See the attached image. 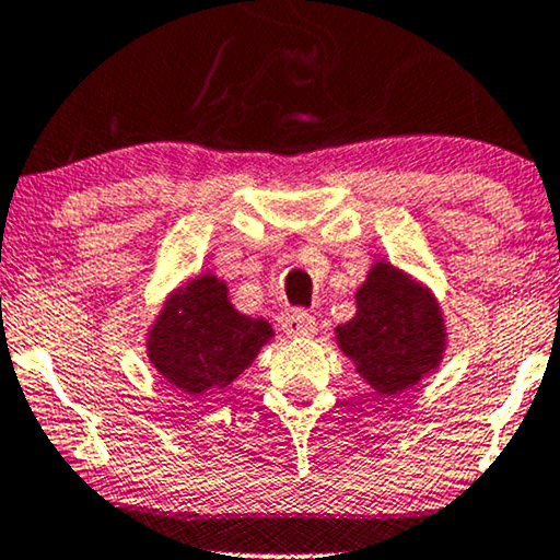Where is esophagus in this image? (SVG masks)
I'll use <instances>...</instances> for the list:
<instances>
[{
    "instance_id": "1",
    "label": "esophagus",
    "mask_w": 560,
    "mask_h": 560,
    "mask_svg": "<svg viewBox=\"0 0 560 560\" xmlns=\"http://www.w3.org/2000/svg\"><path fill=\"white\" fill-rule=\"evenodd\" d=\"M282 331L293 339H305V336L316 334V318L308 311H293L282 318Z\"/></svg>"
}]
</instances>
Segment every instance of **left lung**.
<instances>
[{
  "instance_id": "1",
  "label": "left lung",
  "mask_w": 560,
  "mask_h": 560,
  "mask_svg": "<svg viewBox=\"0 0 560 560\" xmlns=\"http://www.w3.org/2000/svg\"><path fill=\"white\" fill-rule=\"evenodd\" d=\"M336 341L372 389L395 395L439 366L446 328L431 290L377 262L357 290V316L336 328Z\"/></svg>"
}]
</instances>
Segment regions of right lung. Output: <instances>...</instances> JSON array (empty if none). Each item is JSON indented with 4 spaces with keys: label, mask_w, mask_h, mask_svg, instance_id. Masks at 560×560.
<instances>
[{
    "label": "right lung",
    "mask_w": 560,
    "mask_h": 560,
    "mask_svg": "<svg viewBox=\"0 0 560 560\" xmlns=\"http://www.w3.org/2000/svg\"><path fill=\"white\" fill-rule=\"evenodd\" d=\"M226 293L224 280L201 275L167 298L150 328V362L183 393L232 385L272 339V326L234 311Z\"/></svg>",
    "instance_id": "1"
}]
</instances>
